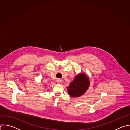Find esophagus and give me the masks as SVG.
<instances>
[{"instance_id":"34e87169","label":"esophagus","mask_w":130,"mask_h":130,"mask_svg":"<svg viewBox=\"0 0 130 130\" xmlns=\"http://www.w3.org/2000/svg\"><path fill=\"white\" fill-rule=\"evenodd\" d=\"M61 82V80H60V79H58V80H57V82H58V83H60Z\"/></svg>"}]
</instances>
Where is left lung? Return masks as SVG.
<instances>
[{
  "label": "left lung",
  "instance_id": "obj_1",
  "mask_svg": "<svg viewBox=\"0 0 130 130\" xmlns=\"http://www.w3.org/2000/svg\"><path fill=\"white\" fill-rule=\"evenodd\" d=\"M90 84L88 76L84 73H80L75 76L67 87L68 94L72 98L79 97L88 89Z\"/></svg>",
  "mask_w": 130,
  "mask_h": 130
}]
</instances>
